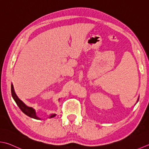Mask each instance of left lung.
Here are the masks:
<instances>
[{"mask_svg": "<svg viewBox=\"0 0 149 149\" xmlns=\"http://www.w3.org/2000/svg\"><path fill=\"white\" fill-rule=\"evenodd\" d=\"M138 100H139V97H138V100H137V102H136V103H138Z\"/></svg>", "mask_w": 149, "mask_h": 149, "instance_id": "1", "label": "left lung"}]
</instances>
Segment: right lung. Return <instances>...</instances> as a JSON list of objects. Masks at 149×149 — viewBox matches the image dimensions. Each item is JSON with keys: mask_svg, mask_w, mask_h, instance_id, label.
<instances>
[{"mask_svg": "<svg viewBox=\"0 0 149 149\" xmlns=\"http://www.w3.org/2000/svg\"><path fill=\"white\" fill-rule=\"evenodd\" d=\"M11 95H12V97L13 98L14 101H15V103H17V106L19 107V109L22 110V112L23 113H25L26 115H27L28 116H29V117H30L31 118H33L36 119H40V118H39L37 116V113H36V110L33 109L32 107H30L26 105V104H25L24 102L20 100L18 96L17 95L15 91L13 83H11ZM55 116H56L55 113H52V114L49 115L48 118H54Z\"/></svg>", "mask_w": 149, "mask_h": 149, "instance_id": "add662e5", "label": "right lung"}]
</instances>
